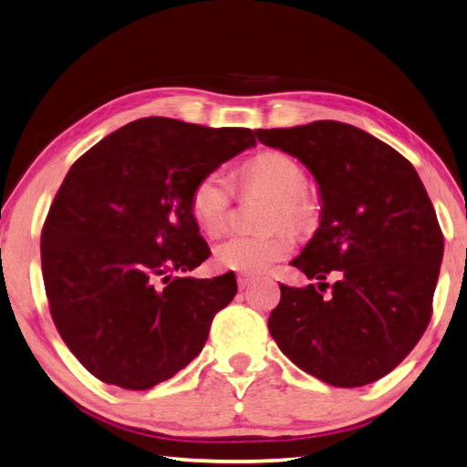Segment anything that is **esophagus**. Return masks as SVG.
I'll use <instances>...</instances> for the list:
<instances>
[{
  "instance_id": "obj_1",
  "label": "esophagus",
  "mask_w": 467,
  "mask_h": 467,
  "mask_svg": "<svg viewBox=\"0 0 467 467\" xmlns=\"http://www.w3.org/2000/svg\"><path fill=\"white\" fill-rule=\"evenodd\" d=\"M252 283H254V276H248V275H240V276H238V287H240V289L250 287Z\"/></svg>"
}]
</instances>
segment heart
<instances>
[{
	"mask_svg": "<svg viewBox=\"0 0 467 467\" xmlns=\"http://www.w3.org/2000/svg\"><path fill=\"white\" fill-rule=\"evenodd\" d=\"M240 184L246 191L271 194L265 225L273 229L256 235H232L215 248V265L223 271L260 275L287 258L293 250L291 234L275 225L304 227L314 215V201L304 191L306 171L301 163L283 151H263L252 158L240 171ZM232 196V182L223 170L204 171L196 180L188 209L194 225L204 235L217 238L225 232Z\"/></svg>",
	"mask_w": 467,
	"mask_h": 467,
	"instance_id": "heart-1",
	"label": "heart"
}]
</instances>
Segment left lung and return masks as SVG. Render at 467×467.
I'll return each mask as SVG.
<instances>
[{
	"mask_svg": "<svg viewBox=\"0 0 467 467\" xmlns=\"http://www.w3.org/2000/svg\"><path fill=\"white\" fill-rule=\"evenodd\" d=\"M256 137L304 161L322 194L320 227L291 263L320 285H281L271 337L328 386L381 379L427 330L443 260V232L419 174L394 147L347 122L258 129ZM330 274L334 285L325 283Z\"/></svg>",
	"mask_w": 467,
	"mask_h": 467,
	"instance_id": "left-lung-1",
	"label": "left lung"
}]
</instances>
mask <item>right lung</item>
Returning <instances> with one entry per match:
<instances>
[{
  "mask_svg": "<svg viewBox=\"0 0 467 467\" xmlns=\"http://www.w3.org/2000/svg\"><path fill=\"white\" fill-rule=\"evenodd\" d=\"M252 145L250 129L150 117L73 163L45 219L40 263L57 330L94 378L150 389L201 353L238 283L234 273L171 276L211 256L188 199L204 171Z\"/></svg>",
  "mask_w": 467,
  "mask_h": 467,
  "instance_id": "right-lung-1",
  "label": "right lung"
}]
</instances>
